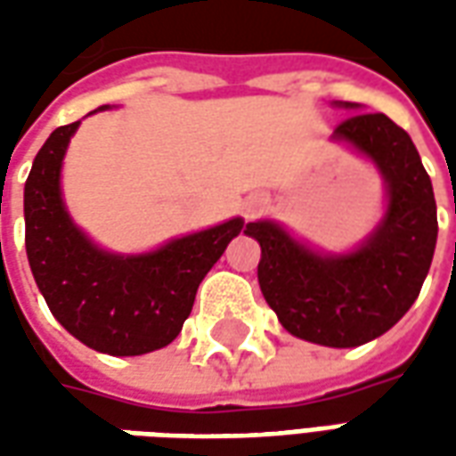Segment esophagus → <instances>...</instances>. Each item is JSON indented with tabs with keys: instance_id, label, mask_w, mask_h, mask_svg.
Listing matches in <instances>:
<instances>
[{
	"instance_id": "34e87169",
	"label": "esophagus",
	"mask_w": 456,
	"mask_h": 456,
	"mask_svg": "<svg viewBox=\"0 0 456 456\" xmlns=\"http://www.w3.org/2000/svg\"><path fill=\"white\" fill-rule=\"evenodd\" d=\"M264 205H266V200H264V198L247 200V205H244V217H247V219L256 217L258 212L264 209Z\"/></svg>"
}]
</instances>
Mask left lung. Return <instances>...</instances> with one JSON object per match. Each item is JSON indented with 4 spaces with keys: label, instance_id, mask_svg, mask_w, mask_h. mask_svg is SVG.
Returning <instances> with one entry per match:
<instances>
[{
    "label": "left lung",
    "instance_id": "obj_1",
    "mask_svg": "<svg viewBox=\"0 0 456 456\" xmlns=\"http://www.w3.org/2000/svg\"><path fill=\"white\" fill-rule=\"evenodd\" d=\"M335 139L366 153L388 183V212L369 241L346 256H320L273 222H248L244 234L261 244L258 286L281 325L344 349L388 332L420 296L437 244V205L415 143L386 114H352Z\"/></svg>",
    "mask_w": 456,
    "mask_h": 456
}]
</instances>
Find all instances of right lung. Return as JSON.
Wrapping results in <instances>:
<instances>
[{
  "instance_id": "1",
  "label": "right lung",
  "mask_w": 456,
  "mask_h": 456,
  "mask_svg": "<svg viewBox=\"0 0 456 456\" xmlns=\"http://www.w3.org/2000/svg\"><path fill=\"white\" fill-rule=\"evenodd\" d=\"M77 124L48 136L26 178V256L51 313L70 335L94 352L139 356L180 335L202 278L244 222L229 219L141 256L100 251L75 229L61 200V163Z\"/></svg>"
}]
</instances>
